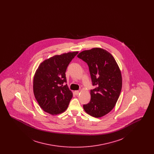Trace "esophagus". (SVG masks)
I'll return each mask as SVG.
<instances>
[{
    "label": "esophagus",
    "instance_id": "1",
    "mask_svg": "<svg viewBox=\"0 0 154 154\" xmlns=\"http://www.w3.org/2000/svg\"><path fill=\"white\" fill-rule=\"evenodd\" d=\"M74 94L75 95H78L79 94V91H75L74 92Z\"/></svg>",
    "mask_w": 154,
    "mask_h": 154
}]
</instances>
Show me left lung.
<instances>
[{
  "mask_svg": "<svg viewBox=\"0 0 154 154\" xmlns=\"http://www.w3.org/2000/svg\"><path fill=\"white\" fill-rule=\"evenodd\" d=\"M79 58L86 62L92 82L91 100L83 105L85 111L95 118L103 117L114 107L122 89L120 69L110 52L100 48L81 52Z\"/></svg>",
  "mask_w": 154,
  "mask_h": 154,
  "instance_id": "8db88e82",
  "label": "left lung"
}]
</instances>
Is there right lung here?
Listing matches in <instances>:
<instances>
[{
    "label": "right lung",
    "instance_id": "add662e5",
    "mask_svg": "<svg viewBox=\"0 0 154 154\" xmlns=\"http://www.w3.org/2000/svg\"><path fill=\"white\" fill-rule=\"evenodd\" d=\"M78 51L55 55L38 66L33 79V93L44 111L57 115L67 109L73 93L66 83V69Z\"/></svg>",
    "mask_w": 154,
    "mask_h": 154
}]
</instances>
